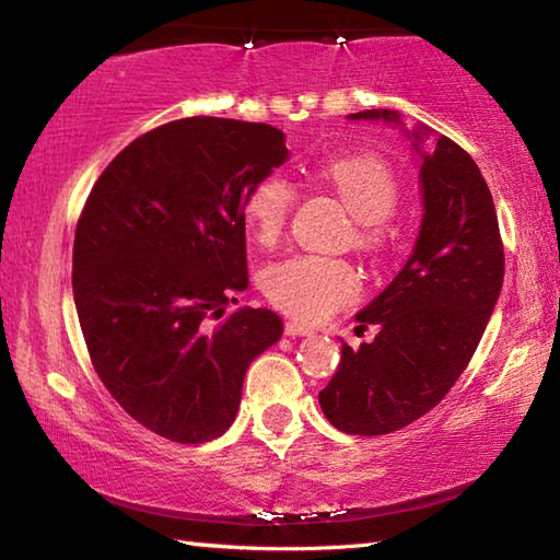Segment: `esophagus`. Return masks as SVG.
Here are the masks:
<instances>
[{
  "label": "esophagus",
  "instance_id": "34e87169",
  "mask_svg": "<svg viewBox=\"0 0 560 560\" xmlns=\"http://www.w3.org/2000/svg\"><path fill=\"white\" fill-rule=\"evenodd\" d=\"M283 334L296 338V336H311L314 334V328L303 326V324H296V320H287V326H283Z\"/></svg>",
  "mask_w": 560,
  "mask_h": 560
}]
</instances>
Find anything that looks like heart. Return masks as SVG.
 Instances as JSON below:
<instances>
[{
    "label": "heart",
    "mask_w": 560,
    "mask_h": 560,
    "mask_svg": "<svg viewBox=\"0 0 560 560\" xmlns=\"http://www.w3.org/2000/svg\"><path fill=\"white\" fill-rule=\"evenodd\" d=\"M320 179L336 189L358 220V246L377 252L385 244V220H390L400 185L383 160L373 155H338L318 165ZM296 189L283 175H264L244 200V222L261 244H273L287 226ZM261 287L273 306L299 320H324L358 299L360 277L346 259L296 254L273 261L261 277Z\"/></svg>",
    "instance_id": "obj_1"
}]
</instances>
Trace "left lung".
Returning <instances> with one entry per match:
<instances>
[{
  "label": "left lung",
  "instance_id": "1",
  "mask_svg": "<svg viewBox=\"0 0 560 560\" xmlns=\"http://www.w3.org/2000/svg\"><path fill=\"white\" fill-rule=\"evenodd\" d=\"M402 128L397 110L348 116ZM422 160V224L400 273L360 311L373 343L340 346V363L318 393L320 410L348 434H387L430 412L477 350L504 283V244L479 167L447 136L405 130Z\"/></svg>",
  "mask_w": 560,
  "mask_h": 560
}]
</instances>
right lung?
<instances>
[{"label": "right lung", "mask_w": 560, "mask_h": 560, "mask_svg": "<svg viewBox=\"0 0 560 560\" xmlns=\"http://www.w3.org/2000/svg\"><path fill=\"white\" fill-rule=\"evenodd\" d=\"M267 122L195 116L120 150L75 224L73 301L91 363L132 420L179 444L234 422L254 358L277 343L269 308L226 303L249 287L244 200L287 163Z\"/></svg>", "instance_id": "right-lung-1"}]
</instances>
